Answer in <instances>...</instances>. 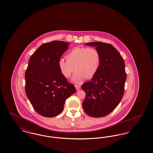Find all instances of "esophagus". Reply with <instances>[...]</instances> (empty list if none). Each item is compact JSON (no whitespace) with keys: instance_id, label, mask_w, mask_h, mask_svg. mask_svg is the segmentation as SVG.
Segmentation results:
<instances>
[{"instance_id":"esophagus-1","label":"esophagus","mask_w":153,"mask_h":153,"mask_svg":"<svg viewBox=\"0 0 153 153\" xmlns=\"http://www.w3.org/2000/svg\"><path fill=\"white\" fill-rule=\"evenodd\" d=\"M75 88H76V90H79L81 88V86L80 85H75Z\"/></svg>"}]
</instances>
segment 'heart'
Segmentation results:
<instances>
[{
  "label": "heart",
  "mask_w": 153,
  "mask_h": 153,
  "mask_svg": "<svg viewBox=\"0 0 153 153\" xmlns=\"http://www.w3.org/2000/svg\"><path fill=\"white\" fill-rule=\"evenodd\" d=\"M66 57V59L61 58L58 61L59 69L66 78L70 77L75 69L72 77L74 82L93 77L100 66V53L92 47L75 48L67 54Z\"/></svg>",
  "instance_id": "b5f03b06"
}]
</instances>
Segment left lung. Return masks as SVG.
Here are the masks:
<instances>
[{
	"label": "left lung",
	"mask_w": 153,
	"mask_h": 153,
	"mask_svg": "<svg viewBox=\"0 0 153 153\" xmlns=\"http://www.w3.org/2000/svg\"><path fill=\"white\" fill-rule=\"evenodd\" d=\"M85 45L99 51L101 62L91 80L81 86L86 94L82 107L90 117H105L117 107L123 96L127 77L123 58L111 44L92 42Z\"/></svg>",
	"instance_id": "left-lung-1"
}]
</instances>
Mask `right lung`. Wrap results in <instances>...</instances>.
<instances>
[{
  "instance_id": "add662e5",
  "label": "right lung",
  "mask_w": 153,
  "mask_h": 153,
  "mask_svg": "<svg viewBox=\"0 0 153 153\" xmlns=\"http://www.w3.org/2000/svg\"><path fill=\"white\" fill-rule=\"evenodd\" d=\"M69 44L60 41L42 44L30 58L25 92L33 108L43 117L61 114L66 99L76 92L58 67V61Z\"/></svg>"
}]
</instances>
